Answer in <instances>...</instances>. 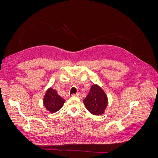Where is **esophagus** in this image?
Wrapping results in <instances>:
<instances>
[{
    "label": "esophagus",
    "mask_w": 158,
    "mask_h": 158,
    "mask_svg": "<svg viewBox=\"0 0 158 158\" xmlns=\"http://www.w3.org/2000/svg\"><path fill=\"white\" fill-rule=\"evenodd\" d=\"M73 96H76V97H80V93H77L76 94H73L72 95Z\"/></svg>",
    "instance_id": "esophagus-1"
}]
</instances>
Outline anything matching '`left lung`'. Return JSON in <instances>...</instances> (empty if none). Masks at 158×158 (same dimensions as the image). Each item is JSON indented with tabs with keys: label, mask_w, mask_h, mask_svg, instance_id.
Segmentation results:
<instances>
[{
	"label": "left lung",
	"mask_w": 158,
	"mask_h": 158,
	"mask_svg": "<svg viewBox=\"0 0 158 158\" xmlns=\"http://www.w3.org/2000/svg\"><path fill=\"white\" fill-rule=\"evenodd\" d=\"M85 107L91 113L99 115L104 113L107 106V97L98 85H93L87 96L84 99Z\"/></svg>",
	"instance_id": "8db88e82"
}]
</instances>
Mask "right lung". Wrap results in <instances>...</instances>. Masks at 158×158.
<instances>
[{"label":"right lung","instance_id":"obj_1","mask_svg":"<svg viewBox=\"0 0 158 158\" xmlns=\"http://www.w3.org/2000/svg\"><path fill=\"white\" fill-rule=\"evenodd\" d=\"M65 100L58 95L52 88L47 90L44 99L45 108L51 113H55L63 107Z\"/></svg>","mask_w":158,"mask_h":158}]
</instances>
